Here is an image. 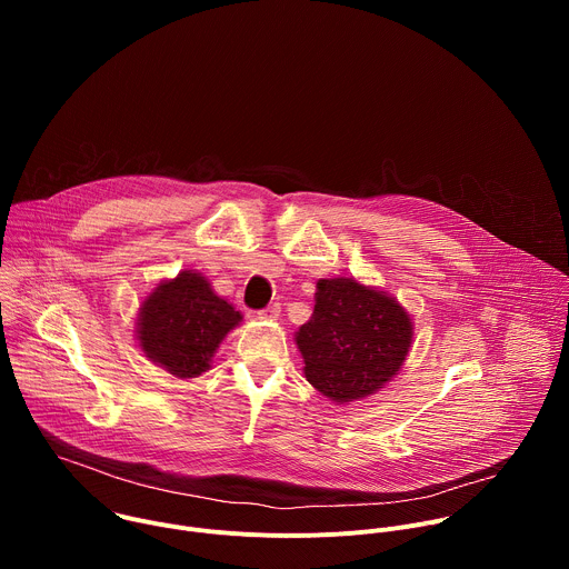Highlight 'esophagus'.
<instances>
[{"label": "esophagus", "mask_w": 569, "mask_h": 569, "mask_svg": "<svg viewBox=\"0 0 569 569\" xmlns=\"http://www.w3.org/2000/svg\"><path fill=\"white\" fill-rule=\"evenodd\" d=\"M261 317H266V319H279V315H281V303H270L268 308H263L261 312H259Z\"/></svg>", "instance_id": "esophagus-1"}]
</instances>
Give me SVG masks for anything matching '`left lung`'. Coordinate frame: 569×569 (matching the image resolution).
<instances>
[{"mask_svg":"<svg viewBox=\"0 0 569 569\" xmlns=\"http://www.w3.org/2000/svg\"><path fill=\"white\" fill-rule=\"evenodd\" d=\"M415 323L391 295L353 277L319 279L312 317L295 333L306 380L349 405L382 389L410 353Z\"/></svg>","mask_w":569,"mask_h":569,"instance_id":"1","label":"left lung"}]
</instances>
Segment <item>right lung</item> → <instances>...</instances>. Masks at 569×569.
Listing matches in <instances>:
<instances>
[{"label": "right lung", "mask_w": 569, "mask_h": 569, "mask_svg": "<svg viewBox=\"0 0 569 569\" xmlns=\"http://www.w3.org/2000/svg\"><path fill=\"white\" fill-rule=\"evenodd\" d=\"M242 315L196 270L152 288L137 317V340L150 362L176 378H198Z\"/></svg>", "instance_id": "right-lung-1"}]
</instances>
